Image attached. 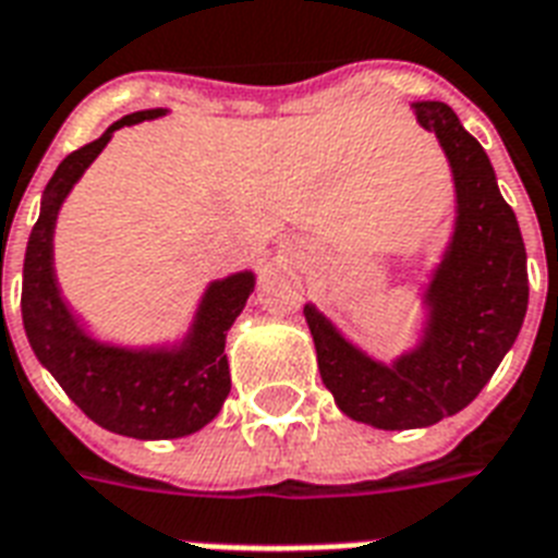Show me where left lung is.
I'll return each instance as SVG.
<instances>
[{"mask_svg":"<svg viewBox=\"0 0 558 558\" xmlns=\"http://www.w3.org/2000/svg\"><path fill=\"white\" fill-rule=\"evenodd\" d=\"M413 110L442 145L457 194L454 232L422 293V338L381 364L305 305L323 384L349 418L381 430L436 425L469 408L515 343L530 300L524 239L486 150L448 104L416 101Z\"/></svg>","mask_w":558,"mask_h":558,"instance_id":"obj_1","label":"left lung"}]
</instances>
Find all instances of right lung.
<instances>
[{
  "mask_svg": "<svg viewBox=\"0 0 558 558\" xmlns=\"http://www.w3.org/2000/svg\"><path fill=\"white\" fill-rule=\"evenodd\" d=\"M168 110H140L113 122L95 142L72 150L43 192L23 265V326L34 355L95 425L133 439H177L209 425L230 396L227 331L256 288L253 270L215 279L201 296L185 338L174 347H113L95 340L60 293L54 223L72 185L113 133ZM2 284V270H0Z\"/></svg>",
  "mask_w": 558,
  "mask_h": 558,
  "instance_id": "right-lung-1",
  "label": "right lung"
}]
</instances>
